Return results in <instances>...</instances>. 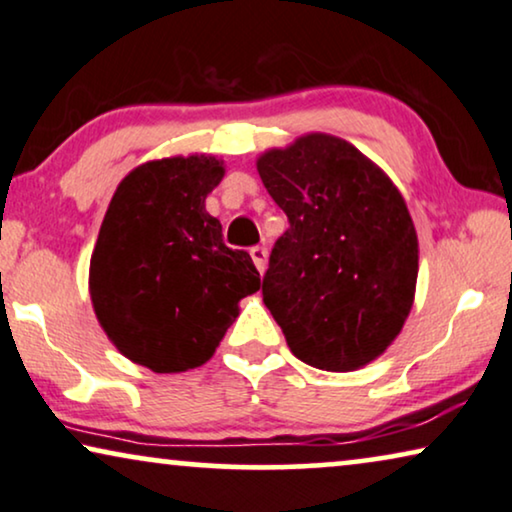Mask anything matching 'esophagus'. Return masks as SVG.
Masks as SVG:
<instances>
[{"mask_svg": "<svg viewBox=\"0 0 512 512\" xmlns=\"http://www.w3.org/2000/svg\"><path fill=\"white\" fill-rule=\"evenodd\" d=\"M250 257H253V262H255V266L259 269V273H264L266 271V257H269V253H266V248L264 246L250 248Z\"/></svg>", "mask_w": 512, "mask_h": 512, "instance_id": "esophagus-1", "label": "esophagus"}]
</instances>
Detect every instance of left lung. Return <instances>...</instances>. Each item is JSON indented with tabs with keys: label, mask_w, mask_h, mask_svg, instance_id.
Segmentation results:
<instances>
[{
	"label": "left lung",
	"mask_w": 512,
	"mask_h": 512,
	"mask_svg": "<svg viewBox=\"0 0 512 512\" xmlns=\"http://www.w3.org/2000/svg\"><path fill=\"white\" fill-rule=\"evenodd\" d=\"M257 171L290 220L262 294L294 357L322 371L373 362L399 336L417 283V234L397 185L329 134L266 150Z\"/></svg>",
	"instance_id": "8db88e82"
}]
</instances>
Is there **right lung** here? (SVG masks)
<instances>
[{
  "instance_id": "1",
  "label": "right lung",
  "mask_w": 512,
  "mask_h": 512,
  "mask_svg": "<svg viewBox=\"0 0 512 512\" xmlns=\"http://www.w3.org/2000/svg\"><path fill=\"white\" fill-rule=\"evenodd\" d=\"M225 167L211 155L164 157L122 178L90 259V297L115 348L155 373L197 369L213 357L259 290L246 250L222 241L206 197Z\"/></svg>"
}]
</instances>
